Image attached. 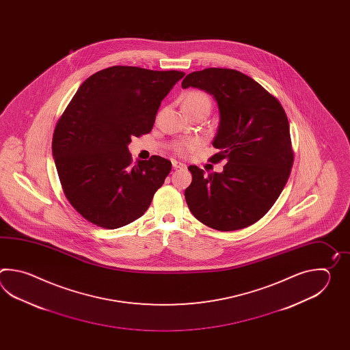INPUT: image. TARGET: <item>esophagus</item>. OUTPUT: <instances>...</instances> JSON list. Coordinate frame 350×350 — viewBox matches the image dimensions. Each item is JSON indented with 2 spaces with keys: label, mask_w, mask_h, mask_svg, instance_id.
<instances>
[{
  "label": "esophagus",
  "mask_w": 350,
  "mask_h": 350,
  "mask_svg": "<svg viewBox=\"0 0 350 350\" xmlns=\"http://www.w3.org/2000/svg\"><path fill=\"white\" fill-rule=\"evenodd\" d=\"M185 164H183V163H180V161L172 160V167H174V169H180V167H185Z\"/></svg>",
  "instance_id": "obj_1"
}]
</instances>
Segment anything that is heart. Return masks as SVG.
I'll return each instance as SVG.
<instances>
[{
  "label": "heart",
  "mask_w": 350,
  "mask_h": 350,
  "mask_svg": "<svg viewBox=\"0 0 350 350\" xmlns=\"http://www.w3.org/2000/svg\"><path fill=\"white\" fill-rule=\"evenodd\" d=\"M183 105L187 113L195 111H210L211 101L205 92L200 90H191L186 92L183 98ZM201 142L199 139H184L174 145V151L180 157H186L199 149Z\"/></svg>",
  "instance_id": "1"
}]
</instances>
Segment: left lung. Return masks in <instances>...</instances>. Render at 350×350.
Instances as JSON below:
<instances>
[{"mask_svg": "<svg viewBox=\"0 0 350 350\" xmlns=\"http://www.w3.org/2000/svg\"><path fill=\"white\" fill-rule=\"evenodd\" d=\"M183 89L198 88L215 97L220 124L210 157L225 160L223 172L205 175L190 165L185 190L193 215L215 230L244 229L268 213L283 191L294 163L291 127L283 106L252 77L210 67L187 75Z\"/></svg>", "mask_w": 350, "mask_h": 350, "instance_id": "obj_1", "label": "left lung"}]
</instances>
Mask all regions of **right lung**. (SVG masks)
Listing matches in <instances>:
<instances>
[{
	"label": "right lung",
	"instance_id": "obj_1",
	"mask_svg": "<svg viewBox=\"0 0 350 350\" xmlns=\"http://www.w3.org/2000/svg\"><path fill=\"white\" fill-rule=\"evenodd\" d=\"M181 71L111 66L91 75L61 115L53 155L67 200L90 223L118 229L148 210L172 172L164 157L133 164L127 145L149 134Z\"/></svg>",
	"mask_w": 350,
	"mask_h": 350
}]
</instances>
